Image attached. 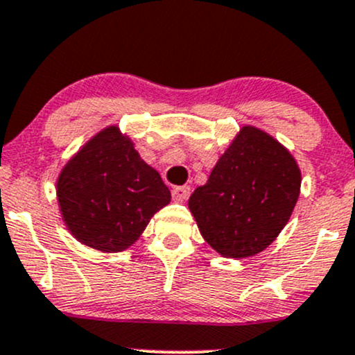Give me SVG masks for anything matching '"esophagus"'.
Returning <instances> with one entry per match:
<instances>
[{"mask_svg": "<svg viewBox=\"0 0 355 355\" xmlns=\"http://www.w3.org/2000/svg\"><path fill=\"white\" fill-rule=\"evenodd\" d=\"M189 186H174L173 188V198L176 201H184L189 196Z\"/></svg>", "mask_w": 355, "mask_h": 355, "instance_id": "esophagus-1", "label": "esophagus"}]
</instances>
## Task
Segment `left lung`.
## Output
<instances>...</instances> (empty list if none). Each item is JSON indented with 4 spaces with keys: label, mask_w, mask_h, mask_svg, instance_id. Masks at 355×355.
<instances>
[{
    "label": "left lung",
    "mask_w": 355,
    "mask_h": 355,
    "mask_svg": "<svg viewBox=\"0 0 355 355\" xmlns=\"http://www.w3.org/2000/svg\"><path fill=\"white\" fill-rule=\"evenodd\" d=\"M300 188V167L288 148L245 125L188 205L209 245L223 257L242 259L276 240L295 209Z\"/></svg>",
    "instance_id": "obj_1"
}]
</instances>
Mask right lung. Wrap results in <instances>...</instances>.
I'll use <instances>...</instances> for the list:
<instances>
[{
    "label": "right lung",
    "mask_w": 355,
    "mask_h": 355,
    "mask_svg": "<svg viewBox=\"0 0 355 355\" xmlns=\"http://www.w3.org/2000/svg\"><path fill=\"white\" fill-rule=\"evenodd\" d=\"M57 201L74 239L101 252H121L169 203L171 191L113 125L87 140L64 166Z\"/></svg>",
    "instance_id": "right-lung-1"
}]
</instances>
